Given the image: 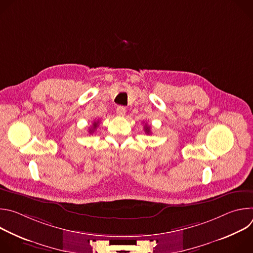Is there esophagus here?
<instances>
[{
  "label": "esophagus",
  "instance_id": "obj_1",
  "mask_svg": "<svg viewBox=\"0 0 253 253\" xmlns=\"http://www.w3.org/2000/svg\"><path fill=\"white\" fill-rule=\"evenodd\" d=\"M116 112H117L118 115L124 116L125 113H126V108L124 106H118L117 109H116Z\"/></svg>",
  "mask_w": 253,
  "mask_h": 253
}]
</instances>
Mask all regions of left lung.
I'll return each mask as SVG.
<instances>
[{"instance_id": "obj_1", "label": "left lung", "mask_w": 253, "mask_h": 253, "mask_svg": "<svg viewBox=\"0 0 253 253\" xmlns=\"http://www.w3.org/2000/svg\"><path fill=\"white\" fill-rule=\"evenodd\" d=\"M144 129H145V132H146L147 134H149V133H150V127H149V126L145 125V127H144Z\"/></svg>"}]
</instances>
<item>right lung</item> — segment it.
Returning a JSON list of instances; mask_svg holds the SVG:
<instances>
[{"mask_svg":"<svg viewBox=\"0 0 253 253\" xmlns=\"http://www.w3.org/2000/svg\"><path fill=\"white\" fill-rule=\"evenodd\" d=\"M98 123H99V122H94V123H93V127H92V128L89 130V132H90V133H92V132H93V131H94V130L97 128V126H98Z\"/></svg>","mask_w":253,"mask_h":253,"instance_id":"add662e5","label":"right lung"}]
</instances>
